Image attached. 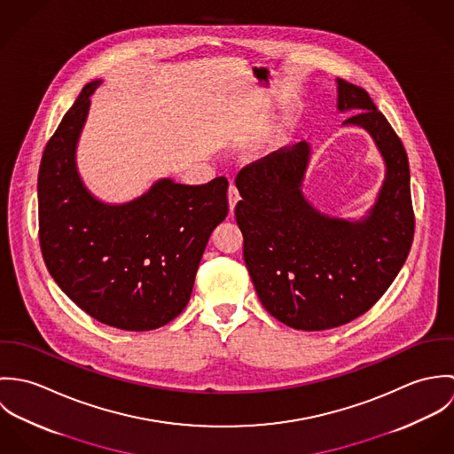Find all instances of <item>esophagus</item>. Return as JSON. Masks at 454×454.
I'll return each instance as SVG.
<instances>
[{"instance_id":"1","label":"esophagus","mask_w":454,"mask_h":454,"mask_svg":"<svg viewBox=\"0 0 454 454\" xmlns=\"http://www.w3.org/2000/svg\"><path fill=\"white\" fill-rule=\"evenodd\" d=\"M229 207H231V211L236 207V204H238V200H239V191H238V187L234 185V184H231L229 185Z\"/></svg>"}]
</instances>
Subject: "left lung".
Here are the masks:
<instances>
[{
  "mask_svg": "<svg viewBox=\"0 0 454 454\" xmlns=\"http://www.w3.org/2000/svg\"><path fill=\"white\" fill-rule=\"evenodd\" d=\"M344 124L374 137L387 176L364 220L317 211L302 195L311 146L301 141L243 168L236 220L243 255L262 306L297 330H326L367 313L388 290L414 238L411 175L405 148L365 89L337 78Z\"/></svg>",
  "mask_w": 454,
  "mask_h": 454,
  "instance_id": "left-lung-1",
  "label": "left lung"
}]
</instances>
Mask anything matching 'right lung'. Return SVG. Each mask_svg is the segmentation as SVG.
<instances>
[{
	"instance_id": "right-lung-1",
	"label": "right lung",
	"mask_w": 454,
	"mask_h": 454,
	"mask_svg": "<svg viewBox=\"0 0 454 454\" xmlns=\"http://www.w3.org/2000/svg\"><path fill=\"white\" fill-rule=\"evenodd\" d=\"M99 83L82 89L45 146L38 173L42 255L61 290L94 320L153 330L185 309L207 239L227 216L229 182L164 178L126 204L98 200L78 176L74 150Z\"/></svg>"
}]
</instances>
